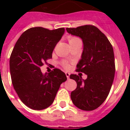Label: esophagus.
Returning a JSON list of instances; mask_svg holds the SVG:
<instances>
[{
	"label": "esophagus",
	"instance_id": "obj_1",
	"mask_svg": "<svg viewBox=\"0 0 130 130\" xmlns=\"http://www.w3.org/2000/svg\"><path fill=\"white\" fill-rule=\"evenodd\" d=\"M65 73H66V77H67L68 79H69V77H70V73H69V72H65Z\"/></svg>",
	"mask_w": 130,
	"mask_h": 130
}]
</instances>
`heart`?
Here are the masks:
<instances>
[{
  "label": "heart",
  "instance_id": "1",
  "mask_svg": "<svg viewBox=\"0 0 130 130\" xmlns=\"http://www.w3.org/2000/svg\"><path fill=\"white\" fill-rule=\"evenodd\" d=\"M68 41L70 44L73 43H75V42H81L80 39L78 38L77 37H75V36H70V37L68 38ZM62 65L63 66L66 68H69V66H70V65H69V64L67 62H63Z\"/></svg>",
  "mask_w": 130,
  "mask_h": 130
}]
</instances>
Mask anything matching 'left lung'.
<instances>
[{
    "label": "left lung",
    "instance_id": "left-lung-1",
    "mask_svg": "<svg viewBox=\"0 0 130 130\" xmlns=\"http://www.w3.org/2000/svg\"><path fill=\"white\" fill-rule=\"evenodd\" d=\"M66 30L82 39L83 51L77 70L87 75L85 80L75 74L70 75V79L77 83L76 89L71 92V99L80 109L92 111L106 100L114 80L112 46L106 36L94 25L66 28Z\"/></svg>",
    "mask_w": 130,
    "mask_h": 130
}]
</instances>
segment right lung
I'll use <instances>...</instances> for the list:
<instances>
[{
    "instance_id": "1",
    "label": "right lung",
    "mask_w": 130,
    "mask_h": 130,
    "mask_svg": "<svg viewBox=\"0 0 130 130\" xmlns=\"http://www.w3.org/2000/svg\"><path fill=\"white\" fill-rule=\"evenodd\" d=\"M64 28L49 30L32 27L25 31L16 42L10 58L11 82L25 105L42 110L53 104L60 86L67 80L66 74L55 68L42 73L40 67L52 58Z\"/></svg>"
}]
</instances>
